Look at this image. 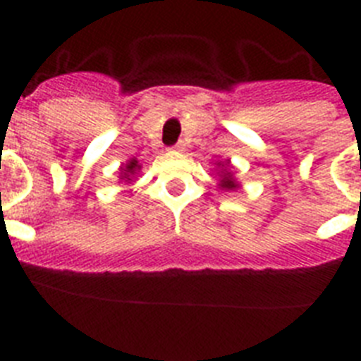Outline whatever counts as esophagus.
Listing matches in <instances>:
<instances>
[{
  "instance_id": "esophagus-1",
  "label": "esophagus",
  "mask_w": 361,
  "mask_h": 361,
  "mask_svg": "<svg viewBox=\"0 0 361 361\" xmlns=\"http://www.w3.org/2000/svg\"><path fill=\"white\" fill-rule=\"evenodd\" d=\"M178 148H180V146H175V148H171V149H178Z\"/></svg>"
}]
</instances>
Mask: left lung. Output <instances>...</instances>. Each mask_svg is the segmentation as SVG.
Returning <instances> with one entry per match:
<instances>
[{"instance_id": "1", "label": "left lung", "mask_w": 361, "mask_h": 361, "mask_svg": "<svg viewBox=\"0 0 361 361\" xmlns=\"http://www.w3.org/2000/svg\"><path fill=\"white\" fill-rule=\"evenodd\" d=\"M216 168H219L216 170V175H219V190L235 191L240 188L229 159H226V161H216Z\"/></svg>"}]
</instances>
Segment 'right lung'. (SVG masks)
<instances>
[{
	"label": "right lung",
	"mask_w": 361,
	"mask_h": 361,
	"mask_svg": "<svg viewBox=\"0 0 361 361\" xmlns=\"http://www.w3.org/2000/svg\"><path fill=\"white\" fill-rule=\"evenodd\" d=\"M141 168L142 166L139 164V161H137L135 157L128 159L126 164H121L119 168V183H124V184L132 183V178L141 171Z\"/></svg>",
	"instance_id": "right-lung-1"
}]
</instances>
